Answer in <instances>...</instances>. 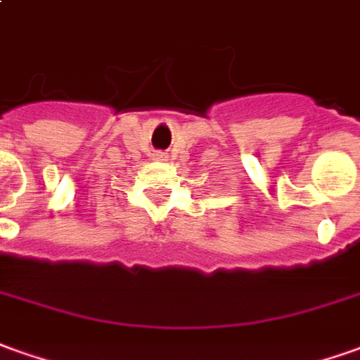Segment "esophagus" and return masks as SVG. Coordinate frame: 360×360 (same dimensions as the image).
<instances>
[{
	"mask_svg": "<svg viewBox=\"0 0 360 360\" xmlns=\"http://www.w3.org/2000/svg\"><path fill=\"white\" fill-rule=\"evenodd\" d=\"M155 158H156V160H166V155H165V153H156Z\"/></svg>",
	"mask_w": 360,
	"mask_h": 360,
	"instance_id": "obj_1",
	"label": "esophagus"
}]
</instances>
